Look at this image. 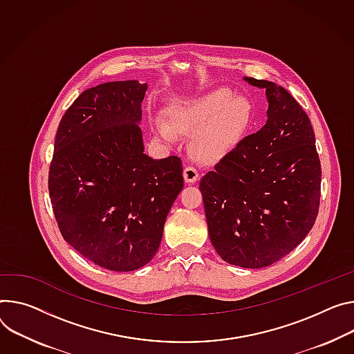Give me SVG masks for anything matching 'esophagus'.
Returning <instances> with one entry per match:
<instances>
[{
	"label": "esophagus",
	"mask_w": 354,
	"mask_h": 354,
	"mask_svg": "<svg viewBox=\"0 0 354 354\" xmlns=\"http://www.w3.org/2000/svg\"><path fill=\"white\" fill-rule=\"evenodd\" d=\"M198 178H199V174H198L195 167H192V165L185 167V169H183V179H185L186 183H195L198 180Z\"/></svg>",
	"instance_id": "esophagus-1"
}]
</instances>
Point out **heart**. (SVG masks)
Instances as JSON below:
<instances>
[{"mask_svg": "<svg viewBox=\"0 0 354 354\" xmlns=\"http://www.w3.org/2000/svg\"><path fill=\"white\" fill-rule=\"evenodd\" d=\"M254 107L244 95H232L227 88H217L194 99L180 100L169 109V122L152 120L155 136L174 142L176 133L195 134L194 149L199 159L214 162L232 152L247 136Z\"/></svg>", "mask_w": 354, "mask_h": 354, "instance_id": "obj_1", "label": "heart"}]
</instances>
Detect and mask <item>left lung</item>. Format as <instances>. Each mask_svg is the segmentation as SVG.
<instances>
[{
  "instance_id": "left-lung-1",
  "label": "left lung",
  "mask_w": 354,
  "mask_h": 354,
  "mask_svg": "<svg viewBox=\"0 0 354 354\" xmlns=\"http://www.w3.org/2000/svg\"><path fill=\"white\" fill-rule=\"evenodd\" d=\"M244 80L266 90L267 122L223 156L199 187L216 252L232 266L263 268L310 232L322 171L313 128L298 102L272 82Z\"/></svg>"
}]
</instances>
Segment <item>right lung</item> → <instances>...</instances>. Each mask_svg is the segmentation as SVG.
<instances>
[{"label": "right lung", "mask_w": 354, "mask_h": 354, "mask_svg": "<svg viewBox=\"0 0 354 354\" xmlns=\"http://www.w3.org/2000/svg\"><path fill=\"white\" fill-rule=\"evenodd\" d=\"M147 83L84 90L62 117L49 168L59 230L84 259L110 271L147 266L183 187L178 156L144 153L140 122Z\"/></svg>", "instance_id": "obj_1"}]
</instances>
